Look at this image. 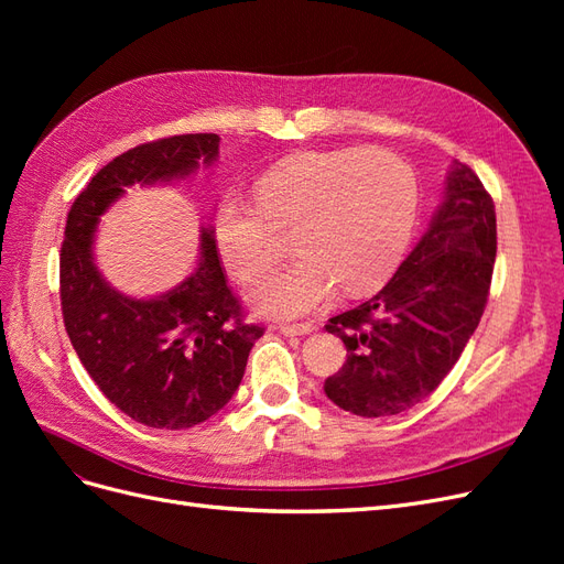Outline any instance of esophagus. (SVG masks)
Returning <instances> with one entry per match:
<instances>
[{"label":"esophagus","instance_id":"esophagus-1","mask_svg":"<svg viewBox=\"0 0 564 564\" xmlns=\"http://www.w3.org/2000/svg\"><path fill=\"white\" fill-rule=\"evenodd\" d=\"M315 327L313 322H284L280 324V332L284 336H303V334H311Z\"/></svg>","mask_w":564,"mask_h":564}]
</instances>
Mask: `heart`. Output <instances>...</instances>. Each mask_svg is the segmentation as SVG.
Segmentation results:
<instances>
[{"label":"heart","instance_id":"1","mask_svg":"<svg viewBox=\"0 0 564 564\" xmlns=\"http://www.w3.org/2000/svg\"><path fill=\"white\" fill-rule=\"evenodd\" d=\"M253 202L224 197L214 212V242L235 280L270 268V226L292 228L296 259L251 289L261 315L294 317L348 294L379 289L412 240L419 183L414 169L381 148L301 152L253 183Z\"/></svg>","mask_w":564,"mask_h":564}]
</instances>
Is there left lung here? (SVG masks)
Segmentation results:
<instances>
[{
  "label": "left lung",
  "mask_w": 564,
  "mask_h": 564,
  "mask_svg": "<svg viewBox=\"0 0 564 564\" xmlns=\"http://www.w3.org/2000/svg\"><path fill=\"white\" fill-rule=\"evenodd\" d=\"M497 259V212L470 166L454 160L429 230L392 280L329 319L346 365L324 381L350 414L379 419L412 409L447 377L480 324Z\"/></svg>",
  "instance_id": "left-lung-1"
}]
</instances>
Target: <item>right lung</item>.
I'll list each match as a JSON object with an SVG mask.
<instances>
[{"instance_id":"obj_1","label":"right lung","mask_w":564,"mask_h":564,"mask_svg":"<svg viewBox=\"0 0 564 564\" xmlns=\"http://www.w3.org/2000/svg\"><path fill=\"white\" fill-rule=\"evenodd\" d=\"M216 133H183L127 150L91 178L67 214L61 247L65 332L84 369L127 416L183 431L224 409L245 377L263 329L242 322L220 270L214 228H199V256L174 289L135 299L96 265V230L133 185H169L218 160Z\"/></svg>"}]
</instances>
